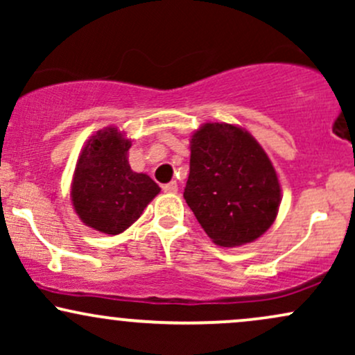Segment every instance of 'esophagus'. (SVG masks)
I'll use <instances>...</instances> for the list:
<instances>
[{"instance_id":"obj_1","label":"esophagus","mask_w":355,"mask_h":355,"mask_svg":"<svg viewBox=\"0 0 355 355\" xmlns=\"http://www.w3.org/2000/svg\"><path fill=\"white\" fill-rule=\"evenodd\" d=\"M164 191H165V193H177V191H178L177 182L166 183V185H164Z\"/></svg>"}]
</instances>
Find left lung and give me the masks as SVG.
Returning <instances> with one entry per match:
<instances>
[{
	"mask_svg": "<svg viewBox=\"0 0 355 355\" xmlns=\"http://www.w3.org/2000/svg\"><path fill=\"white\" fill-rule=\"evenodd\" d=\"M185 197L211 242L237 247L262 237L275 222L280 183L270 158L240 126L202 125L190 140Z\"/></svg>",
	"mask_w": 355,
	"mask_h": 355,
	"instance_id": "obj_1",
	"label": "left lung"
}]
</instances>
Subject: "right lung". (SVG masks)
Listing matches in <instances>:
<instances>
[{"mask_svg":"<svg viewBox=\"0 0 355 355\" xmlns=\"http://www.w3.org/2000/svg\"><path fill=\"white\" fill-rule=\"evenodd\" d=\"M132 140L118 128L98 130L81 150L71 182L73 209L89 229L118 235L140 218L160 187L128 164Z\"/></svg>","mask_w":355,"mask_h":355,"instance_id":"right-lung-1","label":"right lung"}]
</instances>
